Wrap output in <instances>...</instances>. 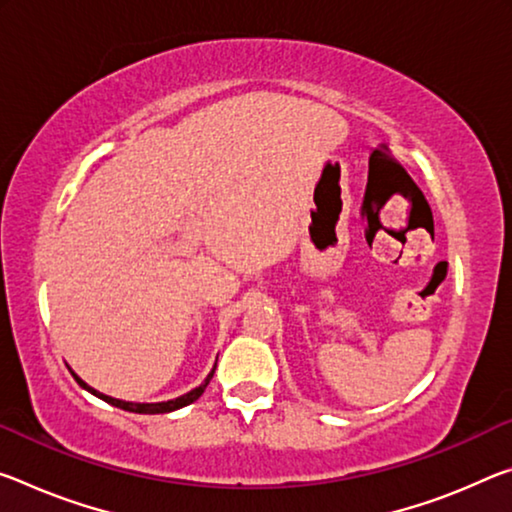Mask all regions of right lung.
<instances>
[{"instance_id": "right-lung-1", "label": "right lung", "mask_w": 512, "mask_h": 512, "mask_svg": "<svg viewBox=\"0 0 512 512\" xmlns=\"http://www.w3.org/2000/svg\"><path fill=\"white\" fill-rule=\"evenodd\" d=\"M214 371H216V367H214L212 371H209V376H207L205 380H202V383H200L196 389H191V392H186V394H182V396H177V399L159 401V403H132V401H123V399H113V396H107V394L97 392L95 387L86 385L84 380H81L75 371H72V376H75L77 383H79L81 387H84L86 392H91L93 396H97V399H102V401H107V403H111V405H116V408H120V410L136 412V415H166V412L180 410V408H184V405H189V403H193V401H198L200 396H202V392H205V389H207L209 380H212Z\"/></svg>"}]
</instances>
